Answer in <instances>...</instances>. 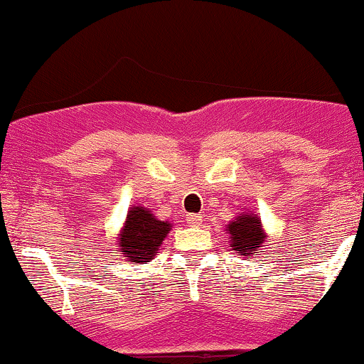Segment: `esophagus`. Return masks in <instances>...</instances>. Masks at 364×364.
I'll return each mask as SVG.
<instances>
[{
  "label": "esophagus",
  "mask_w": 364,
  "mask_h": 364,
  "mask_svg": "<svg viewBox=\"0 0 364 364\" xmlns=\"http://www.w3.org/2000/svg\"><path fill=\"white\" fill-rule=\"evenodd\" d=\"M186 222H188V225H190V227H200L201 217L200 215H188Z\"/></svg>",
  "instance_id": "esophagus-1"
}]
</instances>
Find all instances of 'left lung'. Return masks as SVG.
Instances as JSON below:
<instances>
[{
	"label": "left lung",
	"instance_id": "8db88e82",
	"mask_svg": "<svg viewBox=\"0 0 364 364\" xmlns=\"http://www.w3.org/2000/svg\"><path fill=\"white\" fill-rule=\"evenodd\" d=\"M225 230L229 234L230 249L242 256H256V252H259L264 246V240L268 239L262 229L261 217L252 210L239 213L230 224H227Z\"/></svg>",
	"mask_w": 364,
	"mask_h": 364
}]
</instances>
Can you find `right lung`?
<instances>
[{
  "label": "right lung",
  "instance_id": "1",
  "mask_svg": "<svg viewBox=\"0 0 364 364\" xmlns=\"http://www.w3.org/2000/svg\"><path fill=\"white\" fill-rule=\"evenodd\" d=\"M171 227V222L159 220L149 208L134 205L127 213L124 227L118 234V251L132 264H146L159 251Z\"/></svg>",
  "mask_w": 364,
  "mask_h": 364
}]
</instances>
